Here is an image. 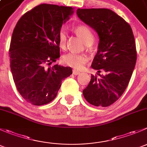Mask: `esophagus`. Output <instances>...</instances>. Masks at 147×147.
Here are the masks:
<instances>
[{"instance_id":"34e87169","label":"esophagus","mask_w":147,"mask_h":147,"mask_svg":"<svg viewBox=\"0 0 147 147\" xmlns=\"http://www.w3.org/2000/svg\"><path fill=\"white\" fill-rule=\"evenodd\" d=\"M72 74L75 75H78L80 74V72H79V71L78 70H75V69H73V70H72Z\"/></svg>"}]
</instances>
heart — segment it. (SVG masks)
I'll list each match as a JSON object with an SVG mask.
<instances>
[{
	"mask_svg": "<svg viewBox=\"0 0 147 147\" xmlns=\"http://www.w3.org/2000/svg\"><path fill=\"white\" fill-rule=\"evenodd\" d=\"M75 30L76 33L82 38V39L87 45L93 43L94 39V35L91 30L87 26H83V25L78 26L75 28ZM57 38H58V42L60 47L64 49L66 46L67 39V32L65 28H63L60 30L57 35ZM87 60H88V57L85 55L72 53V52L63 56V62L65 64L75 69L82 68Z\"/></svg>",
	"mask_w": 147,
	"mask_h": 147,
	"instance_id": "heart-1",
	"label": "heart"
}]
</instances>
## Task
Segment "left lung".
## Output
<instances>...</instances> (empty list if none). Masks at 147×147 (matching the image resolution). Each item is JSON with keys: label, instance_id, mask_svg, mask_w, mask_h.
Masks as SVG:
<instances>
[{"label": "left lung", "instance_id": "obj_1", "mask_svg": "<svg viewBox=\"0 0 147 147\" xmlns=\"http://www.w3.org/2000/svg\"><path fill=\"white\" fill-rule=\"evenodd\" d=\"M77 15L100 38L91 66L97 70V75H91L83 95L94 106L108 107L124 93L135 67L137 51L132 30L122 18L107 8H78Z\"/></svg>", "mask_w": 147, "mask_h": 147}]
</instances>
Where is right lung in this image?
<instances>
[{
    "label": "right lung",
    "mask_w": 147,
    "mask_h": 147,
    "mask_svg": "<svg viewBox=\"0 0 147 147\" xmlns=\"http://www.w3.org/2000/svg\"><path fill=\"white\" fill-rule=\"evenodd\" d=\"M74 13L72 7L41 4L25 13L13 30L9 55L18 91L33 105H46L57 96L70 67L50 65L60 57L57 35Z\"/></svg>",
    "instance_id": "1"
}]
</instances>
